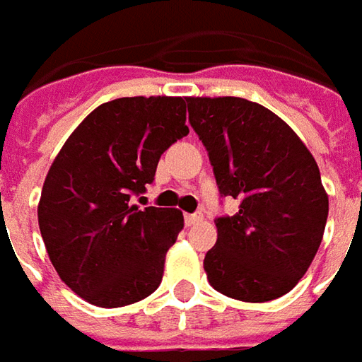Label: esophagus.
<instances>
[{
    "label": "esophagus",
    "instance_id": "obj_1",
    "mask_svg": "<svg viewBox=\"0 0 362 362\" xmlns=\"http://www.w3.org/2000/svg\"><path fill=\"white\" fill-rule=\"evenodd\" d=\"M184 221H186V225H188V227H194V225H197V223H202V221H204V215H202V213H188V215L184 217Z\"/></svg>",
    "mask_w": 362,
    "mask_h": 362
}]
</instances>
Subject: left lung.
I'll return each instance as SVG.
<instances>
[{
    "instance_id": "obj_1",
    "label": "left lung",
    "mask_w": 362,
    "mask_h": 362,
    "mask_svg": "<svg viewBox=\"0 0 362 362\" xmlns=\"http://www.w3.org/2000/svg\"><path fill=\"white\" fill-rule=\"evenodd\" d=\"M189 124L207 149L221 196L204 269L215 291L244 303L279 298L300 281L324 236L327 194L312 153L266 106L238 96H189Z\"/></svg>"
}]
</instances>
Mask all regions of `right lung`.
<instances>
[{"instance_id":"add662e5","label":"right lung","mask_w":362,"mask_h":362,"mask_svg":"<svg viewBox=\"0 0 362 362\" xmlns=\"http://www.w3.org/2000/svg\"><path fill=\"white\" fill-rule=\"evenodd\" d=\"M188 132L182 96H124L90 112L54 158L38 227L59 279L87 303L127 306L160 285L184 217L170 207L139 209L132 197Z\"/></svg>"}]
</instances>
